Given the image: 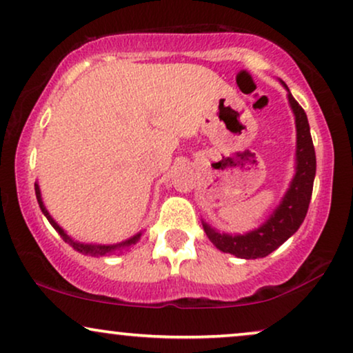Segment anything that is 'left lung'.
I'll return each instance as SVG.
<instances>
[{
  "label": "left lung",
  "instance_id": "1",
  "mask_svg": "<svg viewBox=\"0 0 353 353\" xmlns=\"http://www.w3.org/2000/svg\"><path fill=\"white\" fill-rule=\"evenodd\" d=\"M288 101L296 119V174L292 185L282 203L276 207L274 215L261 228L251 233L243 236L220 234L210 228L207 223H203L205 233L223 252H230L241 259L265 257L276 248L282 246L293 233H296L305 220L311 194H313L316 154L306 112L292 94H288Z\"/></svg>",
  "mask_w": 353,
  "mask_h": 353
}]
</instances>
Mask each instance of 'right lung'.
I'll return each instance as SVG.
<instances>
[{"label": "right lung", "instance_id": "right-lung-1", "mask_svg": "<svg viewBox=\"0 0 353 353\" xmlns=\"http://www.w3.org/2000/svg\"><path fill=\"white\" fill-rule=\"evenodd\" d=\"M35 195H37V202H39V205H40V210H42L43 212V215L47 216V220L50 221V225L53 226V228H55L57 231H58V234L61 236V238H63V241L65 243H68V244H71V246H73L74 249H77V251H79L81 254H86V256H94V257H97V256H104V254H107V252H122V251H127L128 248H130V244H135L138 239H140V236L141 234H137V236H133L132 239H128V241H125V243H120V244H115V246H94V244H81V243H77V241H73L70 238L68 234L65 233L63 230L60 228V226L57 225L55 221H53V218L48 215V212L46 210V207H43V203H42V199H40V190H39V185L35 184Z\"/></svg>", "mask_w": 353, "mask_h": 353}]
</instances>
